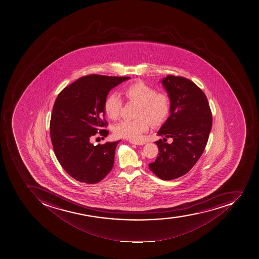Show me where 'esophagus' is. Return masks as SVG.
<instances>
[{
  "instance_id": "esophagus-1",
  "label": "esophagus",
  "mask_w": 259,
  "mask_h": 259,
  "mask_svg": "<svg viewBox=\"0 0 259 259\" xmlns=\"http://www.w3.org/2000/svg\"><path fill=\"white\" fill-rule=\"evenodd\" d=\"M130 143L133 144V145H137V146H143V145H145L144 141H131Z\"/></svg>"
}]
</instances>
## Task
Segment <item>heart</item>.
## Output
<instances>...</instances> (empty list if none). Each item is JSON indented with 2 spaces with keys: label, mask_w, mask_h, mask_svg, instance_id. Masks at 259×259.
I'll use <instances>...</instances> for the list:
<instances>
[{
  "label": "heart",
  "mask_w": 259,
  "mask_h": 259,
  "mask_svg": "<svg viewBox=\"0 0 259 259\" xmlns=\"http://www.w3.org/2000/svg\"><path fill=\"white\" fill-rule=\"evenodd\" d=\"M122 92L127 101L138 104V118L123 120L117 124L113 130L116 137L137 141L150 127V120L152 123L158 125L168 117L171 111V100L167 93L158 92L155 88L143 81L126 85ZM122 107V99L116 93L109 95L104 102V110L109 119H118Z\"/></svg>",
  "instance_id": "1"
}]
</instances>
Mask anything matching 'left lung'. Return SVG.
<instances>
[{
	"mask_svg": "<svg viewBox=\"0 0 259 259\" xmlns=\"http://www.w3.org/2000/svg\"><path fill=\"white\" fill-rule=\"evenodd\" d=\"M162 83L171 100V114L158 135L174 140L171 144L155 141L158 155L149 164L150 170L164 181L187 174L199 160L212 129V112L205 94L186 77L167 75Z\"/></svg>",
	"mask_w": 259,
	"mask_h": 259,
	"instance_id": "8db88e82",
	"label": "left lung"
}]
</instances>
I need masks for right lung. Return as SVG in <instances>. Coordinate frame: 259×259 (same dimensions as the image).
Returning a JSON list of instances; mask_svg holds the SVG:
<instances>
[{
    "mask_svg": "<svg viewBox=\"0 0 259 259\" xmlns=\"http://www.w3.org/2000/svg\"><path fill=\"white\" fill-rule=\"evenodd\" d=\"M129 77L90 74L64 88L54 104L50 134L56 158L67 174L78 182L95 184L113 168L120 141L97 146V135L107 137L104 102L109 92Z\"/></svg>",
    "mask_w": 259,
    "mask_h": 259,
    "instance_id": "1",
    "label": "right lung"
}]
</instances>
